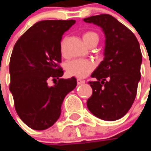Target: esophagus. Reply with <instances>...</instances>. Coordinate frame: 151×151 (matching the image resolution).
Returning a JSON list of instances; mask_svg holds the SVG:
<instances>
[{
	"label": "esophagus",
	"mask_w": 151,
	"mask_h": 151,
	"mask_svg": "<svg viewBox=\"0 0 151 151\" xmlns=\"http://www.w3.org/2000/svg\"><path fill=\"white\" fill-rule=\"evenodd\" d=\"M77 82H78V85H82V84H84L85 81L83 80H81V79H77Z\"/></svg>",
	"instance_id": "34e87169"
}]
</instances>
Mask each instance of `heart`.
I'll return each mask as SVG.
<instances>
[{
  "instance_id": "1",
  "label": "heart",
  "mask_w": 151,
  "mask_h": 151,
  "mask_svg": "<svg viewBox=\"0 0 151 151\" xmlns=\"http://www.w3.org/2000/svg\"><path fill=\"white\" fill-rule=\"evenodd\" d=\"M82 38L86 45L94 40L97 41H99V37L94 32H86L83 34ZM60 51L61 54L65 55L63 41H62L60 45ZM65 68L69 76L76 77L78 78H84L94 70L95 64L93 62L87 59H73L66 64Z\"/></svg>"
}]
</instances>
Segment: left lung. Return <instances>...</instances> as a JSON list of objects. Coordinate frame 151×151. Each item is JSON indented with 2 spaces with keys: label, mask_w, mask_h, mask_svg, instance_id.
Returning <instances> with one entry per match:
<instances>
[{
  "label": "left lung",
  "mask_w": 151,
  "mask_h": 151,
  "mask_svg": "<svg viewBox=\"0 0 151 151\" xmlns=\"http://www.w3.org/2000/svg\"><path fill=\"white\" fill-rule=\"evenodd\" d=\"M99 27L105 35L103 60L89 81L92 95L87 101L90 112L98 118L112 122L124 117L136 98L140 81L142 53L136 36L110 15L85 18Z\"/></svg>",
  "instance_id": "8db88e82"
}]
</instances>
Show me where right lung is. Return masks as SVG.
Listing matches in <instances>:
<instances>
[{"label": "right lung", "mask_w": 151, "mask_h": 151, "mask_svg": "<svg viewBox=\"0 0 151 151\" xmlns=\"http://www.w3.org/2000/svg\"><path fill=\"white\" fill-rule=\"evenodd\" d=\"M75 20H44L36 22L20 37L9 63L10 92L19 117L34 130L52 126L61 114L64 98L75 88L77 80L59 79L63 71L60 45L63 34ZM59 79L49 86V79Z\"/></svg>", "instance_id": "add662e5"}]
</instances>
